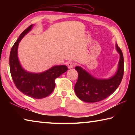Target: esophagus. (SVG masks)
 Returning <instances> with one entry per match:
<instances>
[{"label": "esophagus", "instance_id": "1", "mask_svg": "<svg viewBox=\"0 0 135 135\" xmlns=\"http://www.w3.org/2000/svg\"><path fill=\"white\" fill-rule=\"evenodd\" d=\"M67 67H68V68H72L74 67V63L73 62H68L67 63Z\"/></svg>", "mask_w": 135, "mask_h": 135}]
</instances>
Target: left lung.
<instances>
[{"label":"left lung","instance_id":"1","mask_svg":"<svg viewBox=\"0 0 135 135\" xmlns=\"http://www.w3.org/2000/svg\"><path fill=\"white\" fill-rule=\"evenodd\" d=\"M116 49L120 54V61L117 73L111 78L96 79L80 67H75L79 76L74 91L80 99L86 102H99L113 94L119 86L124 74V58L117 44Z\"/></svg>","mask_w":135,"mask_h":135}]
</instances>
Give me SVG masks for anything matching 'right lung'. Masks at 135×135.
Here are the masks:
<instances>
[{
  "instance_id": "right-lung-1",
  "label": "right lung",
  "mask_w": 135,
  "mask_h": 135,
  "mask_svg": "<svg viewBox=\"0 0 135 135\" xmlns=\"http://www.w3.org/2000/svg\"><path fill=\"white\" fill-rule=\"evenodd\" d=\"M33 25L30 26L20 35L11 49L9 56L10 71L15 85L26 95L36 99L47 97L53 92L55 87V79L68 68L65 65H57L41 73H31L22 68L18 58V46L24 36L31 30Z\"/></svg>"
}]
</instances>
